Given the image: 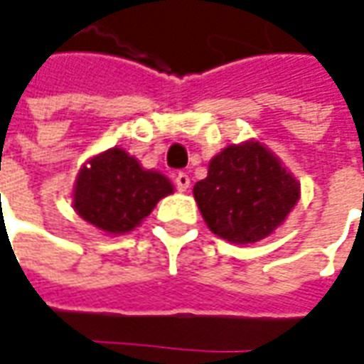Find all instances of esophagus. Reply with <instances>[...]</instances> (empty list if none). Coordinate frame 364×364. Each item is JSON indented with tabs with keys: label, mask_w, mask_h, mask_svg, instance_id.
I'll return each instance as SVG.
<instances>
[{
	"label": "esophagus",
	"mask_w": 364,
	"mask_h": 364,
	"mask_svg": "<svg viewBox=\"0 0 364 364\" xmlns=\"http://www.w3.org/2000/svg\"><path fill=\"white\" fill-rule=\"evenodd\" d=\"M175 185H177V189H179V191H187V189H189V185H191L189 175L183 171L177 173V175H175Z\"/></svg>",
	"instance_id": "34e87169"
}]
</instances>
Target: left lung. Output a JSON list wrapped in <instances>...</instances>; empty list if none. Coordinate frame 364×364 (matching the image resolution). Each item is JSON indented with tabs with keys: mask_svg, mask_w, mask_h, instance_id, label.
I'll return each instance as SVG.
<instances>
[{
	"mask_svg": "<svg viewBox=\"0 0 364 364\" xmlns=\"http://www.w3.org/2000/svg\"><path fill=\"white\" fill-rule=\"evenodd\" d=\"M299 183L259 141L229 145L209 163L193 195L207 227L231 243H257L283 225Z\"/></svg>",
	"mask_w": 364,
	"mask_h": 364,
	"instance_id": "left-lung-1",
	"label": "left lung"
}]
</instances>
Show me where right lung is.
<instances>
[{
  "mask_svg": "<svg viewBox=\"0 0 364 364\" xmlns=\"http://www.w3.org/2000/svg\"><path fill=\"white\" fill-rule=\"evenodd\" d=\"M169 193L173 185L165 175L143 169L127 151L113 147L79 171L73 207L87 223L121 235L133 231Z\"/></svg>",
  "mask_w": 364,
  "mask_h": 364,
  "instance_id": "1",
  "label": "right lung"
}]
</instances>
